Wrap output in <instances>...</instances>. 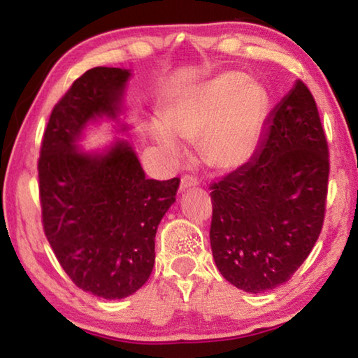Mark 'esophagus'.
<instances>
[{
	"label": "esophagus",
	"instance_id": "esophagus-1",
	"mask_svg": "<svg viewBox=\"0 0 358 358\" xmlns=\"http://www.w3.org/2000/svg\"><path fill=\"white\" fill-rule=\"evenodd\" d=\"M197 185H199V181L192 177V175H183V177H181V183H180V191L183 192L186 189L196 188Z\"/></svg>",
	"mask_w": 358,
	"mask_h": 358
}]
</instances>
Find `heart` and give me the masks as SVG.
Returning <instances> with one entry per match:
<instances>
[{
	"mask_svg": "<svg viewBox=\"0 0 358 358\" xmlns=\"http://www.w3.org/2000/svg\"><path fill=\"white\" fill-rule=\"evenodd\" d=\"M268 95L241 71H226L180 97L164 111L166 127H156L157 143L180 152L178 135L197 141L202 162L218 173H231L253 157L268 116Z\"/></svg>",
	"mask_w": 358,
	"mask_h": 358,
	"instance_id": "b5f03b06",
	"label": "heart"
}]
</instances>
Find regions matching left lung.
Here are the masks:
<instances>
[{"instance_id": "left-lung-1", "label": "left lung", "mask_w": 358, "mask_h": 358, "mask_svg": "<svg viewBox=\"0 0 358 358\" xmlns=\"http://www.w3.org/2000/svg\"><path fill=\"white\" fill-rule=\"evenodd\" d=\"M330 152L314 95L296 81L250 162L210 186V243L221 275L248 293L292 279L325 220Z\"/></svg>"}]
</instances>
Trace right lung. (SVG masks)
Returning <instances> with one entry per match:
<instances>
[{"label": "right lung", "mask_w": 358, "mask_h": 358, "mask_svg": "<svg viewBox=\"0 0 358 358\" xmlns=\"http://www.w3.org/2000/svg\"><path fill=\"white\" fill-rule=\"evenodd\" d=\"M129 76L110 66L79 76L50 113L38 159L44 234L73 283L106 299L148 280L157 226L180 186V178H146L126 141L103 156L75 143L90 119L116 117Z\"/></svg>", "instance_id": "obj_1"}]
</instances>
